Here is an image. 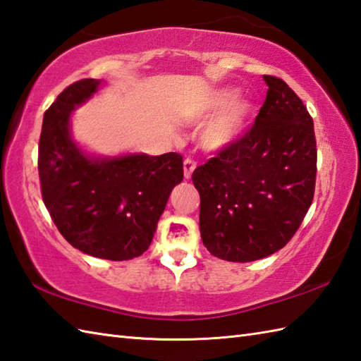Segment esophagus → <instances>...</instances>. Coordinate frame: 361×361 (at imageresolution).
<instances>
[{
	"instance_id": "34e87169",
	"label": "esophagus",
	"mask_w": 361,
	"mask_h": 361,
	"mask_svg": "<svg viewBox=\"0 0 361 361\" xmlns=\"http://www.w3.org/2000/svg\"><path fill=\"white\" fill-rule=\"evenodd\" d=\"M195 161L192 158H186L185 161H183V169H185V178L189 180L190 175H192L194 169H195Z\"/></svg>"
}]
</instances>
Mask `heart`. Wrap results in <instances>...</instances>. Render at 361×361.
Returning a JSON list of instances; mask_svg holds the SVG:
<instances>
[{"instance_id": "b5f03b06", "label": "heart", "mask_w": 361, "mask_h": 361, "mask_svg": "<svg viewBox=\"0 0 361 361\" xmlns=\"http://www.w3.org/2000/svg\"><path fill=\"white\" fill-rule=\"evenodd\" d=\"M235 97V90L231 87L211 91L200 109L202 116L219 111L200 132V144L206 150H220L233 144L239 137L255 113V106L247 99Z\"/></svg>"}]
</instances>
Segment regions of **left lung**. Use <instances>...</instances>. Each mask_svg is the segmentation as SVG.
Masks as SVG:
<instances>
[{
  "instance_id": "1",
  "label": "left lung",
  "mask_w": 361,
  "mask_h": 361,
  "mask_svg": "<svg viewBox=\"0 0 361 361\" xmlns=\"http://www.w3.org/2000/svg\"><path fill=\"white\" fill-rule=\"evenodd\" d=\"M264 80L267 97L255 124L192 173L202 240L229 262H251L286 247L315 194L313 119L282 79Z\"/></svg>"
}]
</instances>
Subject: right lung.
Returning a JSON list of instances; mask_svg holds the SVG:
<instances>
[{"mask_svg": "<svg viewBox=\"0 0 361 361\" xmlns=\"http://www.w3.org/2000/svg\"><path fill=\"white\" fill-rule=\"evenodd\" d=\"M99 83H71L44 111L38 176L46 209L68 243L99 259L128 260L149 248L167 198L183 180V157H87L73 141L70 114Z\"/></svg>", "mask_w": 361, "mask_h": 361, "instance_id": "add662e5", "label": "right lung"}]
</instances>
